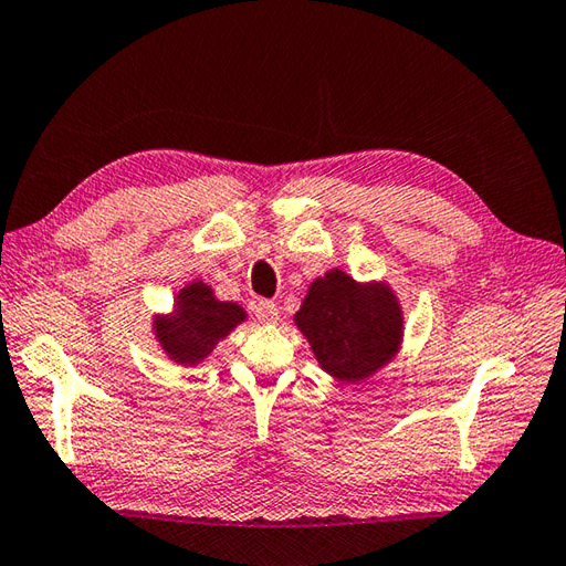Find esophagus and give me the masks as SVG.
I'll return each instance as SVG.
<instances>
[{"mask_svg":"<svg viewBox=\"0 0 566 566\" xmlns=\"http://www.w3.org/2000/svg\"><path fill=\"white\" fill-rule=\"evenodd\" d=\"M255 318H258L260 323H277V318H280L277 304H274V301H258Z\"/></svg>","mask_w":566,"mask_h":566,"instance_id":"34e87169","label":"esophagus"}]
</instances>
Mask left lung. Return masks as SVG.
<instances>
[{"instance_id": "8db88e82", "label": "left lung", "mask_w": 566, "mask_h": 566, "mask_svg": "<svg viewBox=\"0 0 566 566\" xmlns=\"http://www.w3.org/2000/svg\"><path fill=\"white\" fill-rule=\"evenodd\" d=\"M315 359L339 380H364L400 347L402 311L386 284H359L331 270L308 286L294 315Z\"/></svg>"}]
</instances>
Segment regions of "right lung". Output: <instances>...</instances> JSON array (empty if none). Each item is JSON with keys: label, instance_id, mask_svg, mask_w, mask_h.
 <instances>
[{"label": "right lung", "instance_id": "right-lung-1", "mask_svg": "<svg viewBox=\"0 0 566 566\" xmlns=\"http://www.w3.org/2000/svg\"><path fill=\"white\" fill-rule=\"evenodd\" d=\"M243 321L245 311L239 304L219 301L205 282H192L180 289L174 313L154 321V333L170 359L195 366Z\"/></svg>", "mask_w": 566, "mask_h": 566}]
</instances>
